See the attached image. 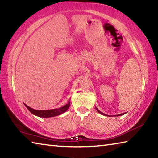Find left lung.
Segmentation results:
<instances>
[{
  "label": "left lung",
  "mask_w": 158,
  "mask_h": 158,
  "mask_svg": "<svg viewBox=\"0 0 158 158\" xmlns=\"http://www.w3.org/2000/svg\"><path fill=\"white\" fill-rule=\"evenodd\" d=\"M95 109H96V110H97L99 113L100 114H101L102 115H103V116H109L108 115H106V114H105L104 113H102V112H101L100 110H99V109L97 108V107H95ZM125 114H126V113H123V114H118V115H114V116H122V115H124Z\"/></svg>",
  "instance_id": "1"
}]
</instances>
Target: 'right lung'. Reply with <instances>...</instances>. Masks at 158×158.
I'll list each match as a JSON object with an SVG mask.
<instances>
[{
    "label": "right lung",
    "mask_w": 158,
    "mask_h": 158,
    "mask_svg": "<svg viewBox=\"0 0 158 158\" xmlns=\"http://www.w3.org/2000/svg\"><path fill=\"white\" fill-rule=\"evenodd\" d=\"M24 105L26 106V108L28 109L29 111H30L31 114L35 115V116L41 118H50L56 116H58V115L65 113L69 107V105H70V100H69L68 102L63 106H61V107L58 109H49V110H36V109H34L30 107V106H28V105H26V104H24Z\"/></svg>",
    "instance_id": "obj_1"
}]
</instances>
